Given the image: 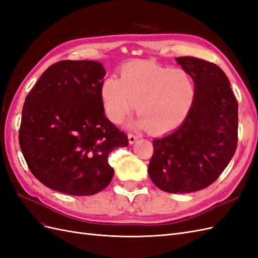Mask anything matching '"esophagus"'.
<instances>
[{"mask_svg":"<svg viewBox=\"0 0 258 258\" xmlns=\"http://www.w3.org/2000/svg\"><path fill=\"white\" fill-rule=\"evenodd\" d=\"M128 139H129V143L130 144H134L137 141V140L139 139V136L134 135V134H129L128 135Z\"/></svg>","mask_w":258,"mask_h":258,"instance_id":"obj_1","label":"esophagus"}]
</instances>
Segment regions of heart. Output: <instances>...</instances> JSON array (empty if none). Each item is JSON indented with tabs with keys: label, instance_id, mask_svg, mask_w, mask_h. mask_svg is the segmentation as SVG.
<instances>
[{
	"label": "heart",
	"instance_id": "1",
	"mask_svg": "<svg viewBox=\"0 0 258 258\" xmlns=\"http://www.w3.org/2000/svg\"><path fill=\"white\" fill-rule=\"evenodd\" d=\"M101 96L113 122L120 123L137 103V126L162 134L184 120L192 103L194 84L184 69L141 62L124 67L119 80L106 79Z\"/></svg>",
	"mask_w": 258,
	"mask_h": 258
}]
</instances>
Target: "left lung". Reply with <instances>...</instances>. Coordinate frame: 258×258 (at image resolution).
<instances>
[{"label":"left lung","instance_id":"1","mask_svg":"<svg viewBox=\"0 0 258 258\" xmlns=\"http://www.w3.org/2000/svg\"><path fill=\"white\" fill-rule=\"evenodd\" d=\"M176 61L195 83L192 103L181 126L153 141L147 172L161 190L182 194L214 183L235 155L238 101L227 76L213 62L195 57Z\"/></svg>","mask_w":258,"mask_h":258}]
</instances>
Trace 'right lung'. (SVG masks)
Instances as JSON below:
<instances>
[{
	"mask_svg": "<svg viewBox=\"0 0 258 258\" xmlns=\"http://www.w3.org/2000/svg\"><path fill=\"white\" fill-rule=\"evenodd\" d=\"M100 62L62 60L50 66L22 107L19 144L32 174L72 196H91L110 184L108 155L128 137L104 115Z\"/></svg>",
	"mask_w": 258,
	"mask_h": 258,
	"instance_id": "obj_1",
	"label": "right lung"
}]
</instances>
